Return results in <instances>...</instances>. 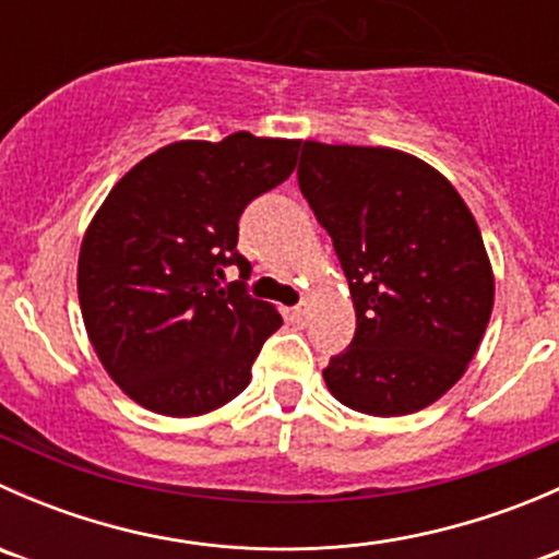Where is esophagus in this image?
<instances>
[{
	"label": "esophagus",
	"mask_w": 559,
	"mask_h": 559,
	"mask_svg": "<svg viewBox=\"0 0 559 559\" xmlns=\"http://www.w3.org/2000/svg\"><path fill=\"white\" fill-rule=\"evenodd\" d=\"M289 316H292V321H297V324H302V321H306V316H308V308H306V302H300V306H295V308H292Z\"/></svg>",
	"instance_id": "obj_1"
}]
</instances>
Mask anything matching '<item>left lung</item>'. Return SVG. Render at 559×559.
Returning <instances> with one entry per match:
<instances>
[{
    "label": "left lung",
    "instance_id": "1",
    "mask_svg": "<svg viewBox=\"0 0 559 559\" xmlns=\"http://www.w3.org/2000/svg\"><path fill=\"white\" fill-rule=\"evenodd\" d=\"M297 180L357 311L326 389L370 416L427 408L462 379L492 313L476 218L441 173L394 148L306 140Z\"/></svg>",
    "mask_w": 559,
    "mask_h": 559
}]
</instances>
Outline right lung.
Masks as SVG:
<instances>
[{"instance_id":"add662e5","label":"right lung","mask_w":559,"mask_h":559,"mask_svg":"<svg viewBox=\"0 0 559 559\" xmlns=\"http://www.w3.org/2000/svg\"><path fill=\"white\" fill-rule=\"evenodd\" d=\"M300 140L235 132L180 140L110 189L86 229L78 297L99 362L134 403L162 416L222 408L251 381L259 348L284 324L246 292L240 213L297 165ZM241 281L221 286L223 270Z\"/></svg>"}]
</instances>
